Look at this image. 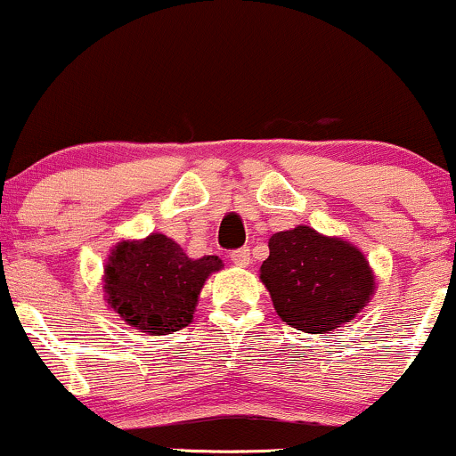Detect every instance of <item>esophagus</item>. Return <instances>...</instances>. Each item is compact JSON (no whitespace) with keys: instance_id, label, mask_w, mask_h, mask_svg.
Here are the masks:
<instances>
[{"instance_id":"34e87169","label":"esophagus","mask_w":456,"mask_h":456,"mask_svg":"<svg viewBox=\"0 0 456 456\" xmlns=\"http://www.w3.org/2000/svg\"><path fill=\"white\" fill-rule=\"evenodd\" d=\"M232 262L240 268H247L248 264H251V248L242 247V248H236V251H232Z\"/></svg>"}]
</instances>
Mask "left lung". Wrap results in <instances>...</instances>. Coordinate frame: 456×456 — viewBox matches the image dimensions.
I'll return each mask as SVG.
<instances>
[{"label":"left lung","mask_w":456,"mask_h":456,"mask_svg":"<svg viewBox=\"0 0 456 456\" xmlns=\"http://www.w3.org/2000/svg\"><path fill=\"white\" fill-rule=\"evenodd\" d=\"M262 281L283 322L327 333L350 322L370 301L374 277L362 251L312 227L279 232L268 242Z\"/></svg>","instance_id":"8db88e82"}]
</instances>
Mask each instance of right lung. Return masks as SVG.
I'll list each match as a JSON object with an SVG mask.
<instances>
[{
    "label": "right lung",
    "mask_w": 456,
    "mask_h": 456,
    "mask_svg": "<svg viewBox=\"0 0 456 456\" xmlns=\"http://www.w3.org/2000/svg\"><path fill=\"white\" fill-rule=\"evenodd\" d=\"M220 266L216 255L190 259L164 233L123 242L106 266L108 303L142 333L179 331L192 320L205 279Z\"/></svg>",
    "instance_id": "1"
}]
</instances>
